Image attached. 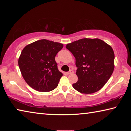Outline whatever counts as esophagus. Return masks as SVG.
Returning a JSON list of instances; mask_svg holds the SVG:
<instances>
[{
  "label": "esophagus",
  "instance_id": "obj_1",
  "mask_svg": "<svg viewBox=\"0 0 131 131\" xmlns=\"http://www.w3.org/2000/svg\"><path fill=\"white\" fill-rule=\"evenodd\" d=\"M74 73L73 70H70L69 71V72H66V74H72V73Z\"/></svg>",
  "mask_w": 131,
  "mask_h": 131
}]
</instances>
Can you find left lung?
Segmentation results:
<instances>
[{
    "label": "left lung",
    "instance_id": "left-lung-1",
    "mask_svg": "<svg viewBox=\"0 0 131 131\" xmlns=\"http://www.w3.org/2000/svg\"><path fill=\"white\" fill-rule=\"evenodd\" d=\"M74 55L78 81L73 87L82 94L100 90L110 79L114 68V53L110 46L99 39H81L68 44Z\"/></svg>",
    "mask_w": 131,
    "mask_h": 131
}]
</instances>
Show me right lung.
Segmentation results:
<instances>
[{
	"instance_id": "1",
	"label": "right lung",
	"mask_w": 131,
	"mask_h": 131,
	"mask_svg": "<svg viewBox=\"0 0 131 131\" xmlns=\"http://www.w3.org/2000/svg\"><path fill=\"white\" fill-rule=\"evenodd\" d=\"M63 47L61 43L42 39L24 48L18 66L30 87L40 92L51 91L57 87L63 74L58 69L55 57Z\"/></svg>"
}]
</instances>
